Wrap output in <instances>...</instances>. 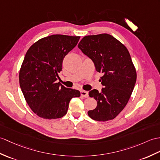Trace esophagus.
Here are the masks:
<instances>
[{"label": "esophagus", "instance_id": "1", "mask_svg": "<svg viewBox=\"0 0 160 160\" xmlns=\"http://www.w3.org/2000/svg\"><path fill=\"white\" fill-rule=\"evenodd\" d=\"M80 94H81L82 97H84V98H88V92L86 91L82 90L80 91Z\"/></svg>", "mask_w": 160, "mask_h": 160}]
</instances>
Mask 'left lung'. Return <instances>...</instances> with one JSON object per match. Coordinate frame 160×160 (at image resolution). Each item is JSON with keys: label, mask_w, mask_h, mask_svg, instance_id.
<instances>
[{"label": "left lung", "mask_w": 160, "mask_h": 160, "mask_svg": "<svg viewBox=\"0 0 160 160\" xmlns=\"http://www.w3.org/2000/svg\"><path fill=\"white\" fill-rule=\"evenodd\" d=\"M78 47L93 62L96 71L103 73L102 91L93 89L88 92L98 104L94 110L88 111V115L98 121L114 119L127 105L136 81L129 51L106 33L85 36Z\"/></svg>", "instance_id": "obj_1"}]
</instances>
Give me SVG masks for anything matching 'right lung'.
<instances>
[{
	"instance_id": "right-lung-1",
	"label": "right lung",
	"mask_w": 160,
	"mask_h": 160,
	"mask_svg": "<svg viewBox=\"0 0 160 160\" xmlns=\"http://www.w3.org/2000/svg\"><path fill=\"white\" fill-rule=\"evenodd\" d=\"M79 39L77 36L50 35L35 42L26 54L19 74L20 86L28 105L39 117H62L70 100L80 96L79 91L57 82L63 58Z\"/></svg>"
}]
</instances>
